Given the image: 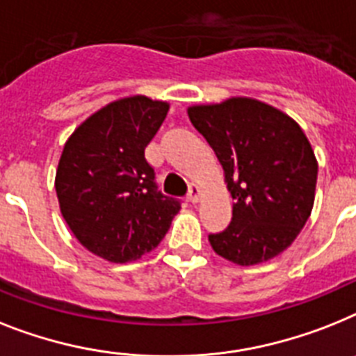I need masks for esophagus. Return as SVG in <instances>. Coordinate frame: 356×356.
<instances>
[{
    "label": "esophagus",
    "mask_w": 356,
    "mask_h": 356,
    "mask_svg": "<svg viewBox=\"0 0 356 356\" xmlns=\"http://www.w3.org/2000/svg\"><path fill=\"white\" fill-rule=\"evenodd\" d=\"M200 196H202V191L196 184L189 185V193H187V200H189L191 204H198Z\"/></svg>",
    "instance_id": "1"
}]
</instances>
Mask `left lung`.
<instances>
[{"instance_id":"1","label":"left lung","mask_w":356,"mask_h":356,"mask_svg":"<svg viewBox=\"0 0 356 356\" xmlns=\"http://www.w3.org/2000/svg\"><path fill=\"white\" fill-rule=\"evenodd\" d=\"M191 123L213 147L233 196L225 231L209 234L216 254L254 266L286 251L315 204V152L300 125L252 98L193 105Z\"/></svg>"}]
</instances>
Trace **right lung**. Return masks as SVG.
<instances>
[{"label": "right lung", "instance_id": "1", "mask_svg": "<svg viewBox=\"0 0 356 356\" xmlns=\"http://www.w3.org/2000/svg\"><path fill=\"white\" fill-rule=\"evenodd\" d=\"M169 113L147 96L116 99L67 140L56 171L60 211L78 242L96 257L125 264L152 251L180 202L156 191L149 145Z\"/></svg>", "mask_w": 356, "mask_h": 356}]
</instances>
